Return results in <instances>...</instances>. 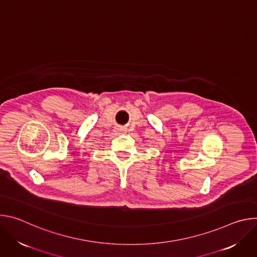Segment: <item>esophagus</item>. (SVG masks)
<instances>
[{"label": "esophagus", "instance_id": "esophagus-1", "mask_svg": "<svg viewBox=\"0 0 257 257\" xmlns=\"http://www.w3.org/2000/svg\"><path fill=\"white\" fill-rule=\"evenodd\" d=\"M117 130H118V131H123L124 129H123V128H117Z\"/></svg>", "mask_w": 257, "mask_h": 257}]
</instances>
